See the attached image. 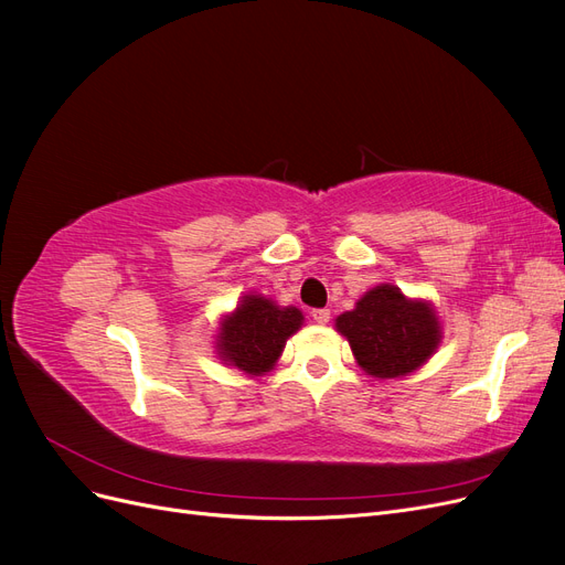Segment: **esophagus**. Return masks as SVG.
Wrapping results in <instances>:
<instances>
[{
  "label": "esophagus",
  "mask_w": 565,
  "mask_h": 565,
  "mask_svg": "<svg viewBox=\"0 0 565 565\" xmlns=\"http://www.w3.org/2000/svg\"><path fill=\"white\" fill-rule=\"evenodd\" d=\"M311 316H313V322H318V324H328L330 322V311L328 309H316Z\"/></svg>",
  "instance_id": "esophagus-1"
}]
</instances>
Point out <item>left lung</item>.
<instances>
[{"label": "left lung", "instance_id": "1", "mask_svg": "<svg viewBox=\"0 0 565 565\" xmlns=\"http://www.w3.org/2000/svg\"><path fill=\"white\" fill-rule=\"evenodd\" d=\"M334 324L349 339L355 363L380 380L415 372L440 344L434 306L424 299H407L396 285L372 287Z\"/></svg>", "mask_w": 565, "mask_h": 565}]
</instances>
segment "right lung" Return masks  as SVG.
<instances>
[{"instance_id":"right-lung-1","label":"right lung","mask_w":565,"mask_h":565,"mask_svg":"<svg viewBox=\"0 0 565 565\" xmlns=\"http://www.w3.org/2000/svg\"><path fill=\"white\" fill-rule=\"evenodd\" d=\"M303 322L295 306H278L262 295H247L231 316L221 318L216 351L226 365L262 377L273 365Z\"/></svg>"}]
</instances>
